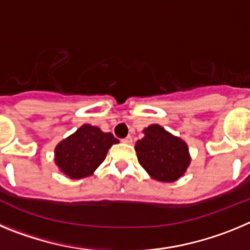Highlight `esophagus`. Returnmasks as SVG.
I'll use <instances>...</instances> for the list:
<instances>
[{
    "instance_id": "1",
    "label": "esophagus",
    "mask_w": 250,
    "mask_h": 250,
    "mask_svg": "<svg viewBox=\"0 0 250 250\" xmlns=\"http://www.w3.org/2000/svg\"><path fill=\"white\" fill-rule=\"evenodd\" d=\"M123 143H125V144H131L132 138H131V136H127V138L123 139Z\"/></svg>"
}]
</instances>
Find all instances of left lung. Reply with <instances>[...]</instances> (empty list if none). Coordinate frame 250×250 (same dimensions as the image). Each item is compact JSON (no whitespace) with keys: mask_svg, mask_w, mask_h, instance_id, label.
Listing matches in <instances>:
<instances>
[{"mask_svg":"<svg viewBox=\"0 0 250 250\" xmlns=\"http://www.w3.org/2000/svg\"><path fill=\"white\" fill-rule=\"evenodd\" d=\"M144 138L136 141L135 151L140 165L154 180L174 183L182 178L190 165L188 144L158 124L143 130Z\"/></svg>","mask_w":250,"mask_h":250,"instance_id":"left-lung-1","label":"left lung"}]
</instances>
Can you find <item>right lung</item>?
<instances>
[{
	"label": "right lung",
	"mask_w": 250,
	"mask_h": 250,
	"mask_svg": "<svg viewBox=\"0 0 250 250\" xmlns=\"http://www.w3.org/2000/svg\"><path fill=\"white\" fill-rule=\"evenodd\" d=\"M118 143L111 132H104L100 127L83 124L56 145L55 164L67 178H87L105 160L110 147Z\"/></svg>",
	"instance_id": "obj_1"
}]
</instances>
